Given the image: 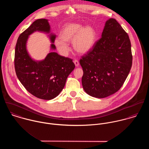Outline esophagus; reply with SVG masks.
<instances>
[{"mask_svg":"<svg viewBox=\"0 0 149 149\" xmlns=\"http://www.w3.org/2000/svg\"><path fill=\"white\" fill-rule=\"evenodd\" d=\"M73 62H74V64H75V66H79V62L78 60H74Z\"/></svg>","mask_w":149,"mask_h":149,"instance_id":"1","label":"esophagus"}]
</instances>
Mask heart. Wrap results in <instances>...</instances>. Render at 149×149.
I'll list each match as a JSON object with an SVG mask.
<instances>
[{"instance_id": "heart-1", "label": "heart", "mask_w": 149, "mask_h": 149, "mask_svg": "<svg viewBox=\"0 0 149 149\" xmlns=\"http://www.w3.org/2000/svg\"><path fill=\"white\" fill-rule=\"evenodd\" d=\"M60 39H56L54 44L58 50L66 54L69 47L65 42L73 41L74 50L82 54L90 51L97 40V32L92 26H85L80 23H67L60 34Z\"/></svg>"}]
</instances>
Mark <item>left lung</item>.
I'll return each mask as SVG.
<instances>
[{
	"label": "left lung",
	"instance_id": "8db88e82",
	"mask_svg": "<svg viewBox=\"0 0 149 149\" xmlns=\"http://www.w3.org/2000/svg\"><path fill=\"white\" fill-rule=\"evenodd\" d=\"M132 61L127 33L113 18L107 21L102 37L81 57L82 85L86 93L104 98L118 91L124 84Z\"/></svg>",
	"mask_w": 149,
	"mask_h": 149
}]
</instances>
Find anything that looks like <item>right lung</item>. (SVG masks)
<instances>
[{
  "mask_svg": "<svg viewBox=\"0 0 149 149\" xmlns=\"http://www.w3.org/2000/svg\"><path fill=\"white\" fill-rule=\"evenodd\" d=\"M48 20L39 19L34 22L20 34L15 46L14 65L17 76L26 89L33 96L43 100H51L63 89L69 74L75 65L71 58L56 52L49 53L45 60L36 61L31 59L26 50L29 36L36 31L50 33ZM54 34L50 35L54 43ZM52 49L55 45H51Z\"/></svg>",
  "mask_w": 149,
  "mask_h": 149,
  "instance_id": "right-lung-1",
  "label": "right lung"
}]
</instances>
